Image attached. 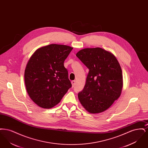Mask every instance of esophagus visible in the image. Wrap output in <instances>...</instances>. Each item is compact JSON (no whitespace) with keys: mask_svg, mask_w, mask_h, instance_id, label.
I'll return each instance as SVG.
<instances>
[{"mask_svg":"<svg viewBox=\"0 0 148 148\" xmlns=\"http://www.w3.org/2000/svg\"><path fill=\"white\" fill-rule=\"evenodd\" d=\"M71 84H72V86H74V85H75V80L71 81Z\"/></svg>","mask_w":148,"mask_h":148,"instance_id":"1","label":"esophagus"}]
</instances>
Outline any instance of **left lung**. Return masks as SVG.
<instances>
[{
	"label": "left lung",
	"instance_id": "left-lung-1",
	"mask_svg": "<svg viewBox=\"0 0 148 148\" xmlns=\"http://www.w3.org/2000/svg\"><path fill=\"white\" fill-rule=\"evenodd\" d=\"M76 56L89 70L78 99L89 113H102L121 95L123 80L119 63L113 53L101 48H84Z\"/></svg>",
	"mask_w": 148,
	"mask_h": 148
}]
</instances>
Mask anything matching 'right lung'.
<instances>
[{
  "instance_id": "1",
  "label": "right lung",
  "mask_w": 148,
  "mask_h": 148,
  "mask_svg": "<svg viewBox=\"0 0 148 148\" xmlns=\"http://www.w3.org/2000/svg\"><path fill=\"white\" fill-rule=\"evenodd\" d=\"M73 47L52 44L36 50L24 72L26 89L36 105L50 109L57 105L71 87L64 62Z\"/></svg>"
}]
</instances>
